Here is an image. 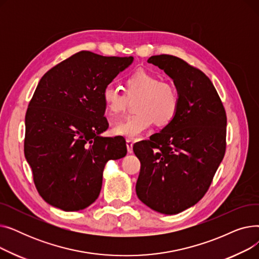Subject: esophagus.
<instances>
[{
    "label": "esophagus",
    "instance_id": "obj_1",
    "mask_svg": "<svg viewBox=\"0 0 259 259\" xmlns=\"http://www.w3.org/2000/svg\"><path fill=\"white\" fill-rule=\"evenodd\" d=\"M126 145H127L128 153H132V152H133V143H132V141L127 140V141H126Z\"/></svg>",
    "mask_w": 259,
    "mask_h": 259
}]
</instances>
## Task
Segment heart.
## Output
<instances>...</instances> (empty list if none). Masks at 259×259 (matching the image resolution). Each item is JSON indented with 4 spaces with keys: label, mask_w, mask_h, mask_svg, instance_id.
<instances>
[{
    "label": "heart",
    "mask_w": 259,
    "mask_h": 259,
    "mask_svg": "<svg viewBox=\"0 0 259 259\" xmlns=\"http://www.w3.org/2000/svg\"><path fill=\"white\" fill-rule=\"evenodd\" d=\"M125 93L112 85L103 89L102 100L107 112L118 115L125 111L128 99L138 98L134 115L114 125L112 132L116 137L137 140L155 124L159 127L169 125L180 109V93L172 83L145 69L129 74L124 80Z\"/></svg>",
    "instance_id": "obj_1"
}]
</instances>
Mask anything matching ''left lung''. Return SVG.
Wrapping results in <instances>:
<instances>
[{
  "instance_id": "8db88e82",
  "label": "left lung",
  "mask_w": 259,
  "mask_h": 259,
  "mask_svg": "<svg viewBox=\"0 0 259 259\" xmlns=\"http://www.w3.org/2000/svg\"><path fill=\"white\" fill-rule=\"evenodd\" d=\"M148 63L173 79L180 109L160 132L133 146L141 161L135 190L146 206L172 215L194 206L208 191L226 152L227 115L212 81L197 68L169 54Z\"/></svg>"
}]
</instances>
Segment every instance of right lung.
I'll list each match as a JSON object with an SVG mask.
<instances>
[{
  "mask_svg": "<svg viewBox=\"0 0 259 259\" xmlns=\"http://www.w3.org/2000/svg\"><path fill=\"white\" fill-rule=\"evenodd\" d=\"M132 62L79 51L39 79L25 116L24 153L49 205L89 207L100 195L107 161L127 154L124 138L101 137L109 127L102 92Z\"/></svg>",
  "mask_w": 259,
  "mask_h": 259,
  "instance_id": "add662e5",
  "label": "right lung"
}]
</instances>
